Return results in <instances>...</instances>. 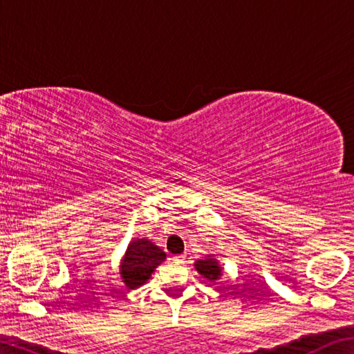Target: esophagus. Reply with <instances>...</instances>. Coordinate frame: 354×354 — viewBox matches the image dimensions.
Listing matches in <instances>:
<instances>
[{"label": "esophagus", "mask_w": 354, "mask_h": 354, "mask_svg": "<svg viewBox=\"0 0 354 354\" xmlns=\"http://www.w3.org/2000/svg\"><path fill=\"white\" fill-rule=\"evenodd\" d=\"M173 260H175V263H179V265H183V263H185L187 257H185V255H176V257H173Z\"/></svg>", "instance_id": "esophagus-1"}]
</instances>
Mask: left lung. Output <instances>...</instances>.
<instances>
[{
    "label": "left lung",
    "instance_id": "8db88e82",
    "mask_svg": "<svg viewBox=\"0 0 354 354\" xmlns=\"http://www.w3.org/2000/svg\"><path fill=\"white\" fill-rule=\"evenodd\" d=\"M194 268L199 272L201 277L207 278L209 281H219L223 275V268L221 266L219 260L214 257V254H208L205 259H199L194 261Z\"/></svg>",
    "mask_w": 354,
    "mask_h": 354
}]
</instances>
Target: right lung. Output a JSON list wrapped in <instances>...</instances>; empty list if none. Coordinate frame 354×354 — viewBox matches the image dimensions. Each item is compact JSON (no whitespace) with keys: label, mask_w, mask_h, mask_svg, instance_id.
Instances as JSON below:
<instances>
[{"label":"right lung","mask_w":354,"mask_h":354,"mask_svg":"<svg viewBox=\"0 0 354 354\" xmlns=\"http://www.w3.org/2000/svg\"><path fill=\"white\" fill-rule=\"evenodd\" d=\"M165 261V252L146 237L132 239L120 260V277L126 288L137 289Z\"/></svg>","instance_id":"add662e5"}]
</instances>
